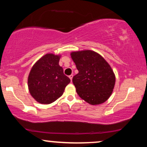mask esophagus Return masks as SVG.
<instances>
[{"instance_id":"34e87169","label":"esophagus","mask_w":147,"mask_h":147,"mask_svg":"<svg viewBox=\"0 0 147 147\" xmlns=\"http://www.w3.org/2000/svg\"><path fill=\"white\" fill-rule=\"evenodd\" d=\"M72 77H73V75H70V76H69V78L70 79V80H71L72 82Z\"/></svg>"}]
</instances>
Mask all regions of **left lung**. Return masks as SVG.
<instances>
[{
	"label": "left lung",
	"instance_id": "obj_1",
	"mask_svg": "<svg viewBox=\"0 0 147 147\" xmlns=\"http://www.w3.org/2000/svg\"><path fill=\"white\" fill-rule=\"evenodd\" d=\"M71 57L79 70L72 82L79 97L91 105L106 102L112 94L115 83L110 65L92 50L73 52Z\"/></svg>",
	"mask_w": 147,
	"mask_h": 147
}]
</instances>
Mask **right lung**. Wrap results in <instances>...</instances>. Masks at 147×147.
Returning <instances> with one entry per match:
<instances>
[{"instance_id":"add662e5","label":"right lung","mask_w":147,"mask_h":147,"mask_svg":"<svg viewBox=\"0 0 147 147\" xmlns=\"http://www.w3.org/2000/svg\"><path fill=\"white\" fill-rule=\"evenodd\" d=\"M60 56L47 54L37 61L30 70L28 88L33 98L38 103L49 104L63 95L70 79L59 65Z\"/></svg>"}]
</instances>
